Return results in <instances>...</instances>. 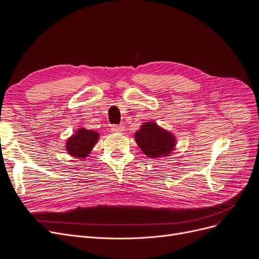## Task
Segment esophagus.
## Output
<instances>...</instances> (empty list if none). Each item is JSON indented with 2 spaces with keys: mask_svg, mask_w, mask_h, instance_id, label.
<instances>
[{
  "mask_svg": "<svg viewBox=\"0 0 259 259\" xmlns=\"http://www.w3.org/2000/svg\"><path fill=\"white\" fill-rule=\"evenodd\" d=\"M111 131H112L113 133L120 134V133H123L124 131H125V127H124L123 125H113V126L111 127Z\"/></svg>",
  "mask_w": 259,
  "mask_h": 259,
  "instance_id": "obj_1",
  "label": "esophagus"
}]
</instances>
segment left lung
Masks as SVG:
<instances>
[{"label":"left lung","instance_id":"left-lung-1","mask_svg":"<svg viewBox=\"0 0 259 259\" xmlns=\"http://www.w3.org/2000/svg\"><path fill=\"white\" fill-rule=\"evenodd\" d=\"M136 144L150 158L170 155L176 148L177 139L171 132L160 127L155 122H146L135 133Z\"/></svg>","mask_w":259,"mask_h":259}]
</instances>
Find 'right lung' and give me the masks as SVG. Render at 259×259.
I'll list each match as a JSON object with an SVG mask.
<instances>
[{
	"mask_svg": "<svg viewBox=\"0 0 259 259\" xmlns=\"http://www.w3.org/2000/svg\"><path fill=\"white\" fill-rule=\"evenodd\" d=\"M100 134L87 130L84 127L78 128L75 134L70 136L66 141V151L69 155L76 158H85L91 153L93 147L99 141Z\"/></svg>",
	"mask_w": 259,
	"mask_h": 259,
	"instance_id": "obj_1",
	"label": "right lung"
}]
</instances>
